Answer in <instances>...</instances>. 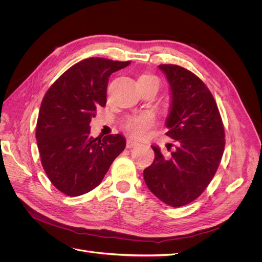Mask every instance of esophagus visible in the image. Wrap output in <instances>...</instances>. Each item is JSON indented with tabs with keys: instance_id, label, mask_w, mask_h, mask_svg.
<instances>
[{
	"instance_id": "obj_1",
	"label": "esophagus",
	"mask_w": 262,
	"mask_h": 262,
	"mask_svg": "<svg viewBox=\"0 0 262 262\" xmlns=\"http://www.w3.org/2000/svg\"><path fill=\"white\" fill-rule=\"evenodd\" d=\"M138 144H139V142L132 138H129L128 140H126V148H132L134 146H137Z\"/></svg>"
}]
</instances>
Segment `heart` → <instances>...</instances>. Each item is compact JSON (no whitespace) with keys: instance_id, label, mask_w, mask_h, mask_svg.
Wrapping results in <instances>:
<instances>
[{"instance_id":"obj_1","label":"heart","mask_w":262,"mask_h":262,"mask_svg":"<svg viewBox=\"0 0 262 262\" xmlns=\"http://www.w3.org/2000/svg\"><path fill=\"white\" fill-rule=\"evenodd\" d=\"M146 80H156L157 78L149 74V73H144L142 74L139 77V83L146 81ZM155 124V117L152 114H142L139 116H134L130 118L128 121L125 122L124 128L128 131L131 136L136 137V138H143L148 133L149 129Z\"/></svg>"}]
</instances>
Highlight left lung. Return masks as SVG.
Segmentation results:
<instances>
[{
    "mask_svg": "<svg viewBox=\"0 0 262 262\" xmlns=\"http://www.w3.org/2000/svg\"><path fill=\"white\" fill-rule=\"evenodd\" d=\"M158 68L170 85L166 136L175 140L176 148L165 157L152 146L154 162L143 175L158 199L178 208L199 198L209 186L223 156L225 132L216 101L199 77L175 64Z\"/></svg>",
    "mask_w": 262,
    "mask_h": 262,
    "instance_id": "left-lung-1",
    "label": "left lung"
}]
</instances>
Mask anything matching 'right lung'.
<instances>
[{"instance_id":"right-lung-1","label":"right lung","mask_w":262,"mask_h":262,"mask_svg":"<svg viewBox=\"0 0 262 262\" xmlns=\"http://www.w3.org/2000/svg\"><path fill=\"white\" fill-rule=\"evenodd\" d=\"M131 61L89 58L67 70L47 91L39 110L36 139L51 184L69 196L96 188L125 147L121 134L91 136V120L107 102L109 76Z\"/></svg>"}]
</instances>
